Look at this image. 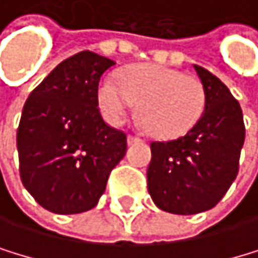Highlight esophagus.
Returning <instances> with one entry per match:
<instances>
[{
  "label": "esophagus",
  "instance_id": "esophagus-1",
  "mask_svg": "<svg viewBox=\"0 0 258 258\" xmlns=\"http://www.w3.org/2000/svg\"><path fill=\"white\" fill-rule=\"evenodd\" d=\"M143 140L141 138H138L135 135H128V144H135V143H141Z\"/></svg>",
  "mask_w": 258,
  "mask_h": 258
}]
</instances>
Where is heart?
<instances>
[{
  "label": "heart",
  "mask_w": 258,
  "mask_h": 258,
  "mask_svg": "<svg viewBox=\"0 0 258 258\" xmlns=\"http://www.w3.org/2000/svg\"><path fill=\"white\" fill-rule=\"evenodd\" d=\"M138 104L143 125L152 136L176 140L188 133L206 107V89L194 76L162 64L130 66L98 85V106L112 125H122Z\"/></svg>",
  "instance_id": "1"
}]
</instances>
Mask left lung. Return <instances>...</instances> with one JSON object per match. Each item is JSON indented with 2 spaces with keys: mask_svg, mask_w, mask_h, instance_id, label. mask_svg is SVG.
I'll use <instances>...</instances> for the list:
<instances>
[{
  "mask_svg": "<svg viewBox=\"0 0 258 258\" xmlns=\"http://www.w3.org/2000/svg\"><path fill=\"white\" fill-rule=\"evenodd\" d=\"M206 89L198 123L173 141L151 143L147 190L154 203L173 214L214 208L238 176L246 126L238 100L213 73L195 64Z\"/></svg>",
  "mask_w": 258,
  "mask_h": 258,
  "instance_id": "8db88e82",
  "label": "left lung"
}]
</instances>
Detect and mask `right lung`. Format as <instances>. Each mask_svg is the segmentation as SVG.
<instances>
[{
    "label": "right lung",
    "mask_w": 258,
    "mask_h": 258,
    "mask_svg": "<svg viewBox=\"0 0 258 258\" xmlns=\"http://www.w3.org/2000/svg\"><path fill=\"white\" fill-rule=\"evenodd\" d=\"M115 61L84 50L63 60L30 93L17 128L25 188L55 214L85 213L126 154V135L104 122L98 85Z\"/></svg>",
    "instance_id": "add662e5"
}]
</instances>
